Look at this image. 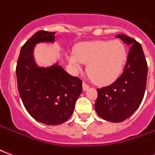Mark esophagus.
<instances>
[{
  "mask_svg": "<svg viewBox=\"0 0 155 155\" xmlns=\"http://www.w3.org/2000/svg\"><path fill=\"white\" fill-rule=\"evenodd\" d=\"M82 86H83V91H86L90 88V86L88 85L86 83H84V82H83V84H82Z\"/></svg>",
  "mask_w": 155,
  "mask_h": 155,
  "instance_id": "esophagus-1",
  "label": "esophagus"
}]
</instances>
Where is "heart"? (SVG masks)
Listing matches in <instances>:
<instances>
[{
    "mask_svg": "<svg viewBox=\"0 0 155 155\" xmlns=\"http://www.w3.org/2000/svg\"><path fill=\"white\" fill-rule=\"evenodd\" d=\"M127 61V49L120 41H98L78 45L75 54L68 55L74 70L87 64L86 71L94 84L106 85L120 76Z\"/></svg>",
    "mask_w": 155,
    "mask_h": 155,
    "instance_id": "1",
    "label": "heart"
}]
</instances>
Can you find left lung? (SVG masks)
I'll return each mask as SVG.
<instances>
[{
	"label": "left lung",
	"mask_w": 155,
	"mask_h": 155,
	"mask_svg": "<svg viewBox=\"0 0 155 155\" xmlns=\"http://www.w3.org/2000/svg\"><path fill=\"white\" fill-rule=\"evenodd\" d=\"M130 46L123 73L108 86L97 89L94 109L102 119L119 123L130 118L143 101L148 65L141 45L126 35H118Z\"/></svg>",
	"instance_id": "obj_1"
}]
</instances>
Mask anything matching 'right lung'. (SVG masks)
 <instances>
[{
    "instance_id": "1",
    "label": "right lung",
    "mask_w": 155,
    "mask_h": 155,
    "mask_svg": "<svg viewBox=\"0 0 155 155\" xmlns=\"http://www.w3.org/2000/svg\"><path fill=\"white\" fill-rule=\"evenodd\" d=\"M54 41V32L35 33L21 49L15 70L19 94L26 110L35 120L48 125L65 122L82 92V81L61 65L45 68L35 64V45Z\"/></svg>"
}]
</instances>
